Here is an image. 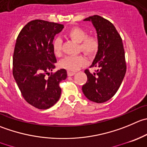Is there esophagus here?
Segmentation results:
<instances>
[{
    "label": "esophagus",
    "instance_id": "obj_1",
    "mask_svg": "<svg viewBox=\"0 0 147 147\" xmlns=\"http://www.w3.org/2000/svg\"><path fill=\"white\" fill-rule=\"evenodd\" d=\"M74 75H75V72H70V71H68V72H67V75H68V76L71 77V76H73Z\"/></svg>",
    "mask_w": 147,
    "mask_h": 147
}]
</instances>
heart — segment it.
Here are the masks:
<instances>
[{
  "instance_id": "obj_1",
  "label": "heart",
  "mask_w": 147,
  "mask_h": 147,
  "mask_svg": "<svg viewBox=\"0 0 147 147\" xmlns=\"http://www.w3.org/2000/svg\"><path fill=\"white\" fill-rule=\"evenodd\" d=\"M67 35L72 41L80 43V48L82 52L89 57H92L97 53L98 49V42L94 36H87L85 30L80 27H74L67 33ZM62 41L59 38L53 42V50L57 56L62 54ZM86 64V59L82 55L68 56L62 59L59 63L60 67L69 71H76Z\"/></svg>"
}]
</instances>
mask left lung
<instances>
[{"label":"left lung","mask_w":147,"mask_h":147,"mask_svg":"<svg viewBox=\"0 0 147 147\" xmlns=\"http://www.w3.org/2000/svg\"><path fill=\"white\" fill-rule=\"evenodd\" d=\"M91 21L97 32L98 49L90 67L95 72L85 69L88 80L82 85L85 96L97 103L106 102L119 90L126 71L123 42L112 23L98 15L84 19Z\"/></svg>","instance_id":"left-lung-1"}]
</instances>
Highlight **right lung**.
Listing matches in <instances>:
<instances>
[{
  "instance_id": "1",
  "label": "right lung",
  "mask_w": 147,
  "mask_h": 147,
  "mask_svg": "<svg viewBox=\"0 0 147 147\" xmlns=\"http://www.w3.org/2000/svg\"><path fill=\"white\" fill-rule=\"evenodd\" d=\"M64 25L43 20H34L21 29L13 57V75L23 97L30 105L47 109L60 98L59 82L67 78L61 69L47 78L57 62L54 39Z\"/></svg>"
}]
</instances>
